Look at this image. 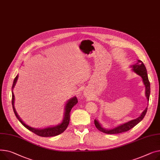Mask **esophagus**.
<instances>
[{
    "label": "esophagus",
    "instance_id": "obj_1",
    "mask_svg": "<svg viewBox=\"0 0 160 160\" xmlns=\"http://www.w3.org/2000/svg\"><path fill=\"white\" fill-rule=\"evenodd\" d=\"M85 95H86V94H84V96H85Z\"/></svg>",
    "mask_w": 160,
    "mask_h": 160
}]
</instances>
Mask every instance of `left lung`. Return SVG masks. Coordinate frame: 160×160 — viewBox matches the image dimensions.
Wrapping results in <instances>:
<instances>
[{"label": "left lung", "mask_w": 160, "mask_h": 160, "mask_svg": "<svg viewBox=\"0 0 160 160\" xmlns=\"http://www.w3.org/2000/svg\"><path fill=\"white\" fill-rule=\"evenodd\" d=\"M131 67L132 68V70L139 75V76L142 77L143 84L145 87V96L147 98V101H149V97H150V93H151V87H150V82L148 81V76H147V69L145 68V66L144 65L143 62L140 61L138 60L137 62L133 65L131 66ZM147 111V107L143 110V112L141 114L139 117L135 119H132L127 123L122 124L121 125H119L116 127V128H114L112 129H106L102 127L101 125L99 123L98 120L95 119L94 123L96 125V127L102 132H104L108 134H119L121 132H127V131L129 130L130 129L134 127H135L137 124H138L139 122L142 121L143 118L145 117Z\"/></svg>", "instance_id": "left-lung-1"}]
</instances>
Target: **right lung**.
Wrapping results in <instances>:
<instances>
[{"label":"right lung","mask_w":160,"mask_h":160,"mask_svg":"<svg viewBox=\"0 0 160 160\" xmlns=\"http://www.w3.org/2000/svg\"><path fill=\"white\" fill-rule=\"evenodd\" d=\"M18 79V75L15 77V78L14 79L13 81V83L12 85V106H13V112L15 113V115L16 116L17 118L18 119V120L21 123H22V125L23 126H24L27 129H28L29 130L32 131V132H33L34 134L38 135L39 136H42V137H52V136H58L61 133H62L64 131L67 129V128L68 126L69 122H70V111L72 108V107L76 105L78 101L76 97H73L71 99H70L67 102V104L65 105V108H64V118L62 119V121L61 122V123L54 126V127H46L44 128H35L33 127H31L30 126L27 125L26 123H24V122L22 121V119L20 118V117L18 116L17 112L15 109L14 107V101H15V96L13 94V89L15 85V84L17 82Z\"/></svg>","instance_id":"add662e5"}]
</instances>
